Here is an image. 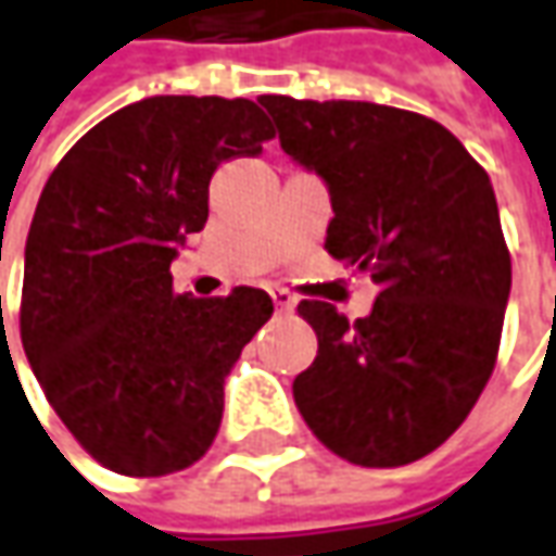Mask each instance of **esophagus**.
<instances>
[{"instance_id": "obj_1", "label": "esophagus", "mask_w": 556, "mask_h": 556, "mask_svg": "<svg viewBox=\"0 0 556 556\" xmlns=\"http://www.w3.org/2000/svg\"><path fill=\"white\" fill-rule=\"evenodd\" d=\"M270 298H274L277 311H292V307H295V295L286 292V289H270Z\"/></svg>"}]
</instances>
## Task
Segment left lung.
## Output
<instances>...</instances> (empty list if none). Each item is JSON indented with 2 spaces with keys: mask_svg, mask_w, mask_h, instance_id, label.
<instances>
[{
  "mask_svg": "<svg viewBox=\"0 0 556 556\" xmlns=\"http://www.w3.org/2000/svg\"><path fill=\"white\" fill-rule=\"evenodd\" d=\"M282 150L329 187L326 252L372 274V314L351 323L301 301L316 359L298 412L351 465L400 468L446 443L498 359L510 252L483 165L450 128L369 101L261 94Z\"/></svg>",
  "mask_w": 556,
  "mask_h": 556,
  "instance_id": "obj_1",
  "label": "left lung"
}]
</instances>
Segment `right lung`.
Wrapping results in <instances>:
<instances>
[{"label": "right lung", "mask_w": 556, "mask_h": 556, "mask_svg": "<svg viewBox=\"0 0 556 556\" xmlns=\"http://www.w3.org/2000/svg\"><path fill=\"white\" fill-rule=\"evenodd\" d=\"M277 131L245 98L156 94L86 131L51 172L24 252L21 341L51 409L104 468L165 477L208 452L224 378L274 314L261 289L175 295L224 160Z\"/></svg>", "instance_id": "obj_1"}]
</instances>
